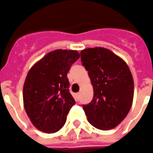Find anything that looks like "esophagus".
Masks as SVG:
<instances>
[{"instance_id": "esophagus-1", "label": "esophagus", "mask_w": 153, "mask_h": 153, "mask_svg": "<svg viewBox=\"0 0 153 153\" xmlns=\"http://www.w3.org/2000/svg\"><path fill=\"white\" fill-rule=\"evenodd\" d=\"M76 97H77V98H78V97H79V93H77V94H76Z\"/></svg>"}]
</instances>
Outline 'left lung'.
Instances as JSON below:
<instances>
[{"instance_id": "8db88e82", "label": "left lung", "mask_w": 153, "mask_h": 153, "mask_svg": "<svg viewBox=\"0 0 153 153\" xmlns=\"http://www.w3.org/2000/svg\"><path fill=\"white\" fill-rule=\"evenodd\" d=\"M94 89L90 104L83 108L91 125L109 130L128 114L134 97V81L127 63L106 48H87L80 52Z\"/></svg>"}]
</instances>
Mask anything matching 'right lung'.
I'll list each match as a JSON object with an SVG mask.
<instances>
[{
  "instance_id": "add662e5",
  "label": "right lung",
  "mask_w": 153,
  "mask_h": 153,
  "mask_svg": "<svg viewBox=\"0 0 153 153\" xmlns=\"http://www.w3.org/2000/svg\"><path fill=\"white\" fill-rule=\"evenodd\" d=\"M79 58L77 51L56 49L34 64L27 74L23 87L24 108L34 126L42 132L60 130L76 104L69 91L67 74Z\"/></svg>"
}]
</instances>
